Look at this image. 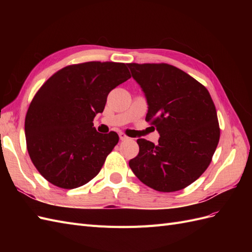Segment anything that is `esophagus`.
<instances>
[{
	"instance_id": "1",
	"label": "esophagus",
	"mask_w": 252,
	"mask_h": 252,
	"mask_svg": "<svg viewBox=\"0 0 252 252\" xmlns=\"http://www.w3.org/2000/svg\"><path fill=\"white\" fill-rule=\"evenodd\" d=\"M119 136H120V140H121V141H125V140L128 139V136H127L125 133H123V132H120V133H119Z\"/></svg>"
}]
</instances>
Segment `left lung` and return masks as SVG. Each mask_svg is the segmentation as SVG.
Wrapping results in <instances>:
<instances>
[{
    "mask_svg": "<svg viewBox=\"0 0 252 252\" xmlns=\"http://www.w3.org/2000/svg\"><path fill=\"white\" fill-rule=\"evenodd\" d=\"M148 104L146 121L157 127L158 144L139 139L129 161L142 183L161 192L184 189L209 166L220 140L215 103L208 90L169 64H128Z\"/></svg>",
    "mask_w": 252,
    "mask_h": 252,
    "instance_id": "1",
    "label": "left lung"
}]
</instances>
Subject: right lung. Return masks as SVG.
Listing matches in <instances>:
<instances>
[{
  "label": "right lung",
  "mask_w": 252,
  "mask_h": 252,
  "mask_svg": "<svg viewBox=\"0 0 252 252\" xmlns=\"http://www.w3.org/2000/svg\"><path fill=\"white\" fill-rule=\"evenodd\" d=\"M130 77L124 63L86 62L66 66L43 84L27 110L25 135L44 179L73 189L100 172L119 135L97 132L93 121L110 91Z\"/></svg>",
  "instance_id": "1"
}]
</instances>
